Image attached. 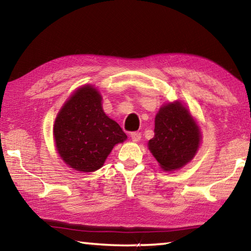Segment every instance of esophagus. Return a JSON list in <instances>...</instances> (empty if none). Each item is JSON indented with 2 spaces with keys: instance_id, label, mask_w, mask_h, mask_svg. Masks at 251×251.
<instances>
[{
  "instance_id": "esophagus-1",
  "label": "esophagus",
  "mask_w": 251,
  "mask_h": 251,
  "mask_svg": "<svg viewBox=\"0 0 251 251\" xmlns=\"http://www.w3.org/2000/svg\"><path fill=\"white\" fill-rule=\"evenodd\" d=\"M130 138L133 142H139L142 138V134L139 131H133V133H130Z\"/></svg>"
}]
</instances>
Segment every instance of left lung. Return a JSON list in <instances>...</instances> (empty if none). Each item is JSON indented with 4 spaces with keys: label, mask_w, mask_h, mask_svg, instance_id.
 Returning a JSON list of instances; mask_svg holds the SVG:
<instances>
[{
    "label": "left lung",
    "mask_w": 251,
    "mask_h": 251,
    "mask_svg": "<svg viewBox=\"0 0 251 251\" xmlns=\"http://www.w3.org/2000/svg\"><path fill=\"white\" fill-rule=\"evenodd\" d=\"M155 136L148 147L164 171H175L192 160L201 142V131L188 110L179 101L159 109L155 118Z\"/></svg>",
    "instance_id": "left-lung-1"
}]
</instances>
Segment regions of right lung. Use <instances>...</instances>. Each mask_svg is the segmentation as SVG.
Masks as SVG:
<instances>
[{
	"label": "right lung",
	"instance_id": "obj_1",
	"mask_svg": "<svg viewBox=\"0 0 251 251\" xmlns=\"http://www.w3.org/2000/svg\"><path fill=\"white\" fill-rule=\"evenodd\" d=\"M100 101L97 90L86 85L72 95L55 120L57 151L75 171L100 169L113 147L127 138L121 126L106 116Z\"/></svg>",
	"mask_w": 251,
	"mask_h": 251
}]
</instances>
